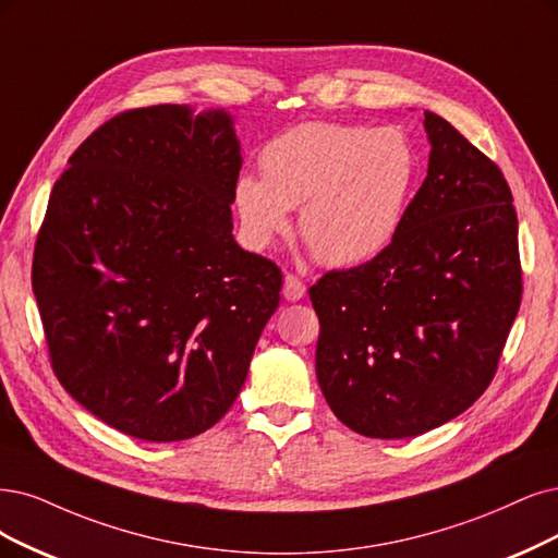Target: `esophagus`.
Here are the masks:
<instances>
[{
	"label": "esophagus",
	"mask_w": 558,
	"mask_h": 558,
	"mask_svg": "<svg viewBox=\"0 0 558 558\" xmlns=\"http://www.w3.org/2000/svg\"><path fill=\"white\" fill-rule=\"evenodd\" d=\"M282 296L287 301H301L305 296V282L294 274H287L282 282Z\"/></svg>",
	"instance_id": "1"
}]
</instances>
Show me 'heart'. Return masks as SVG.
Masks as SVG:
<instances>
[{"label":"heart","mask_w":558,"mask_h":558,"mask_svg":"<svg viewBox=\"0 0 558 558\" xmlns=\"http://www.w3.org/2000/svg\"><path fill=\"white\" fill-rule=\"evenodd\" d=\"M259 172L234 183V209L255 247L290 232L299 210V234L313 255L336 268L379 257L396 241L418 183L421 160L400 129L307 121L268 140Z\"/></svg>","instance_id":"b5f03b06"}]
</instances>
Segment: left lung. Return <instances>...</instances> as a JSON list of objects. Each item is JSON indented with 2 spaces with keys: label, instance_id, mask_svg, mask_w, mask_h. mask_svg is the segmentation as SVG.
I'll use <instances>...</instances> for the list:
<instances>
[{
  "label": "left lung",
  "instance_id": "obj_1",
  "mask_svg": "<svg viewBox=\"0 0 558 558\" xmlns=\"http://www.w3.org/2000/svg\"><path fill=\"white\" fill-rule=\"evenodd\" d=\"M423 123L427 177L396 241L311 287L322 393L373 439L423 435L476 402L522 303L508 181L446 119L425 112Z\"/></svg>",
  "mask_w": 558,
  "mask_h": 558
}]
</instances>
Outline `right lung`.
<instances>
[{
	"label": "right lung",
	"mask_w": 558,
	"mask_h": 558,
	"mask_svg": "<svg viewBox=\"0 0 558 558\" xmlns=\"http://www.w3.org/2000/svg\"><path fill=\"white\" fill-rule=\"evenodd\" d=\"M241 147L225 110H126L50 193L32 287L59 384L123 435L181 441L239 396L282 274L232 236Z\"/></svg>",
	"instance_id": "add662e5"
}]
</instances>
